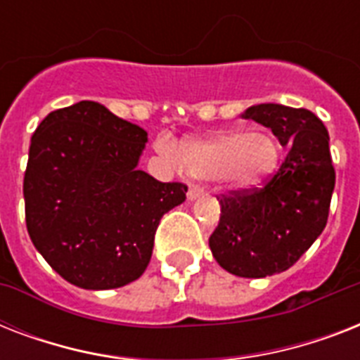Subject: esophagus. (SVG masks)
I'll return each instance as SVG.
<instances>
[{
  "mask_svg": "<svg viewBox=\"0 0 360 360\" xmlns=\"http://www.w3.org/2000/svg\"><path fill=\"white\" fill-rule=\"evenodd\" d=\"M203 194V188L202 186H198V185H192L191 188H188V192H186V200L188 202H194L198 196H202Z\"/></svg>",
  "mask_w": 360,
  "mask_h": 360,
  "instance_id": "esophagus-1",
  "label": "esophagus"
}]
</instances>
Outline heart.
Masks as SVG:
<instances>
[{"instance_id":"1","label":"heart","mask_w":360,"mask_h":360,"mask_svg":"<svg viewBox=\"0 0 360 360\" xmlns=\"http://www.w3.org/2000/svg\"><path fill=\"white\" fill-rule=\"evenodd\" d=\"M183 172L198 179H217L243 191L267 179L278 166L280 147L273 134L254 130H220L186 138L174 149Z\"/></svg>"}]
</instances>
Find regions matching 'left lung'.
Wrapping results in <instances>:
<instances>
[{
    "label": "left lung",
    "mask_w": 360,
    "mask_h": 360,
    "mask_svg": "<svg viewBox=\"0 0 360 360\" xmlns=\"http://www.w3.org/2000/svg\"><path fill=\"white\" fill-rule=\"evenodd\" d=\"M245 120L273 130L288 155L263 188L220 198V222L209 246L220 267L243 278H265L290 269L321 236L335 168L329 132L304 108L256 104Z\"/></svg>",
    "instance_id": "8db88e82"
}]
</instances>
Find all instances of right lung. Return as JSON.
Segmentation results:
<instances>
[{
	"instance_id": "1",
	"label": "right lung",
	"mask_w": 360,
	"mask_h": 360,
	"mask_svg": "<svg viewBox=\"0 0 360 360\" xmlns=\"http://www.w3.org/2000/svg\"><path fill=\"white\" fill-rule=\"evenodd\" d=\"M146 143L141 127L93 101L48 114L31 136L27 233L70 284L114 290L140 278L162 214L185 202V185L138 169Z\"/></svg>"
}]
</instances>
